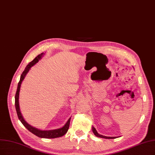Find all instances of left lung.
Instances as JSON below:
<instances>
[{"instance_id": "left-lung-1", "label": "left lung", "mask_w": 155, "mask_h": 155, "mask_svg": "<svg viewBox=\"0 0 155 155\" xmlns=\"http://www.w3.org/2000/svg\"><path fill=\"white\" fill-rule=\"evenodd\" d=\"M92 131H93V132H94V134H95V135L97 136V137H98L104 138V139H110L116 138L115 137H106V136H104L102 135H101V134H98V132L96 130V129L94 127H92Z\"/></svg>"}]
</instances>
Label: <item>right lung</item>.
Instances as JSON below:
<instances>
[{"label":"right lung","mask_w":155,"mask_h":155,"mask_svg":"<svg viewBox=\"0 0 155 155\" xmlns=\"http://www.w3.org/2000/svg\"><path fill=\"white\" fill-rule=\"evenodd\" d=\"M43 53H41L39 54L38 56H37L31 62H30L27 67L25 69L24 71L22 72L20 81L18 83V88L16 90V93L15 95V107H16V113L18 118L20 120L22 124L25 126L27 129H28V130H29L30 132H32L36 136H38L39 137L41 138H46V139H53V138H57V137H60L61 136L64 135L68 131L69 128V125H70V121L71 118L68 120L67 123L65 124L63 127H61L60 128L58 129H55V130H41L36 128L32 126H31L29 125L27 121L24 120L23 117L20 112V104H19V95H20V87H21V84L23 81V80L24 79L25 77L27 75V74L30 69V68L32 66H34L36 63H38L39 60L41 59L43 55Z\"/></svg>","instance_id":"obj_1"}]
</instances>
